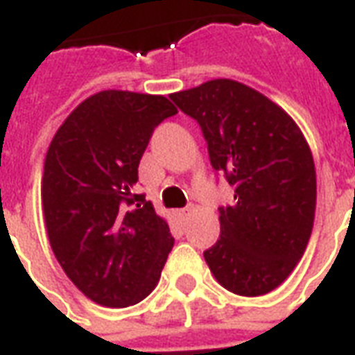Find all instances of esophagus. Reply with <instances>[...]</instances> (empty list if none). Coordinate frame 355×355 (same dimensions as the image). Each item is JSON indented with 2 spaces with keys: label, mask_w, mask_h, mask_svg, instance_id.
<instances>
[{
  "label": "esophagus",
  "mask_w": 355,
  "mask_h": 355,
  "mask_svg": "<svg viewBox=\"0 0 355 355\" xmlns=\"http://www.w3.org/2000/svg\"><path fill=\"white\" fill-rule=\"evenodd\" d=\"M190 214H191V207H186V209H180V211H178V218H180V220H186Z\"/></svg>",
  "instance_id": "34e87169"
}]
</instances>
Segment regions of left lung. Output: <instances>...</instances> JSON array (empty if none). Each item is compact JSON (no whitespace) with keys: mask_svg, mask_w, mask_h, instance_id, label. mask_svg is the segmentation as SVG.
Returning a JSON list of instances; mask_svg holds the SVG:
<instances>
[{"mask_svg":"<svg viewBox=\"0 0 355 355\" xmlns=\"http://www.w3.org/2000/svg\"><path fill=\"white\" fill-rule=\"evenodd\" d=\"M169 97L198 120L211 165L235 188L205 261L225 290L265 295L290 277L311 239L316 169L309 143L282 107L231 78Z\"/></svg>","mask_w":355,"mask_h":355,"instance_id":"left-lung-1","label":"left lung"}]
</instances>
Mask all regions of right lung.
<instances>
[{"label": "right lung", "mask_w": 355, "mask_h": 355, "mask_svg": "<svg viewBox=\"0 0 355 355\" xmlns=\"http://www.w3.org/2000/svg\"><path fill=\"white\" fill-rule=\"evenodd\" d=\"M177 107L124 90L84 99L44 157L41 201L58 263L94 303L120 309L156 288L175 244L154 205L135 193L152 131Z\"/></svg>", "instance_id": "right-lung-1"}]
</instances>
